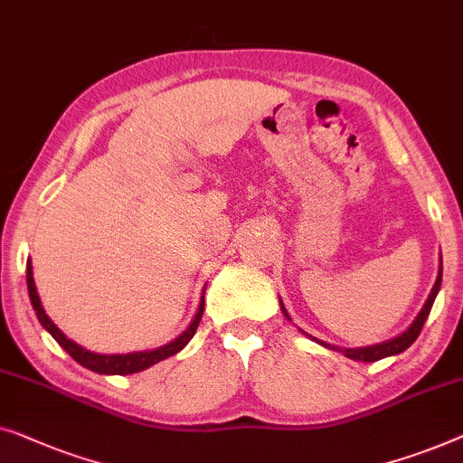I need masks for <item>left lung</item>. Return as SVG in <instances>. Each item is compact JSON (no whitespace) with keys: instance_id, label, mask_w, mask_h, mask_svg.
Returning <instances> with one entry per match:
<instances>
[{"instance_id":"1","label":"left lung","mask_w":463,"mask_h":463,"mask_svg":"<svg viewBox=\"0 0 463 463\" xmlns=\"http://www.w3.org/2000/svg\"><path fill=\"white\" fill-rule=\"evenodd\" d=\"M440 281H442V260H440L439 277H436V283H434L432 291H430V296H428V299H426L424 308H421V310L418 312V317H415V321H413L411 325H409V327H407L405 331H402L401 335H396V337H392V340H388V342L373 344V346H364V348H337V346H331V344H327V342L317 340V337L308 335V334H306V331H302V329H299V331H302L304 335H308V337H312V340H315V342L321 344V346L329 348V350H337V353H344V354L348 356V359H353V361L375 363V361H380V359H386V356L401 354L402 350H407L415 340H418V335H420L421 327H424V323H426V318H428V315H430V310H432L434 298H436V294H439V289H440ZM279 302H281V299H279ZM281 310H283V315L288 317V321H291L289 315H288V310H285L283 302H281Z\"/></svg>"}]
</instances>
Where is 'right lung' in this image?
Masks as SVG:
<instances>
[{"instance_id":"right-lung-1","label":"right lung","mask_w":463,"mask_h":463,"mask_svg":"<svg viewBox=\"0 0 463 463\" xmlns=\"http://www.w3.org/2000/svg\"><path fill=\"white\" fill-rule=\"evenodd\" d=\"M27 288H29L31 304H33V310H35V315L39 318V323H42V327L48 331V334L54 337V340L61 344V346L67 350V353L73 356L77 363L83 364L86 369L96 371V373H102V375L138 373V371H145V369L151 367V364L164 361V359H167V356H174L175 353H180V350L184 348L188 342H191V337L194 335V331H197L199 321H201V317H203V310H205V291H203V296H201V302H199V308H197V315H194L193 323L188 325V329L184 331V334L175 337L174 342H169V344H165V346L155 348V350H145V353L99 354V353H90V350L80 346V344L69 340V337L64 335L54 323H52V318L45 315L42 299H39V294H37L35 281H33V269H31V260L27 262Z\"/></svg>"}]
</instances>
